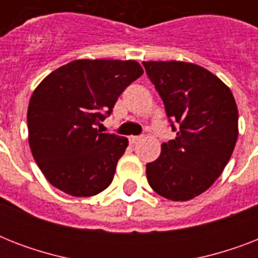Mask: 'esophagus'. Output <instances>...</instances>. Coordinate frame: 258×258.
I'll list each match as a JSON object with an SVG mask.
<instances>
[{"label": "esophagus", "instance_id": "1", "mask_svg": "<svg viewBox=\"0 0 258 258\" xmlns=\"http://www.w3.org/2000/svg\"><path fill=\"white\" fill-rule=\"evenodd\" d=\"M139 141H142V137H130V143L131 145H137Z\"/></svg>", "mask_w": 258, "mask_h": 258}]
</instances>
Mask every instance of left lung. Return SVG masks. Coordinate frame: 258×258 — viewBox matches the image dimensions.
I'll return each instance as SVG.
<instances>
[{"label": "left lung", "instance_id": "obj_1", "mask_svg": "<svg viewBox=\"0 0 258 258\" xmlns=\"http://www.w3.org/2000/svg\"><path fill=\"white\" fill-rule=\"evenodd\" d=\"M143 66L167 117L178 125L175 139L163 143L159 158L146 166L147 180L167 200H192L216 182L232 157L238 137L236 100L204 67L176 60Z\"/></svg>", "mask_w": 258, "mask_h": 258}]
</instances>
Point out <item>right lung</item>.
Wrapping results in <instances>:
<instances>
[{"label":"right lung","mask_w":258,"mask_h":258,"mask_svg":"<svg viewBox=\"0 0 258 258\" xmlns=\"http://www.w3.org/2000/svg\"><path fill=\"white\" fill-rule=\"evenodd\" d=\"M143 75L135 60L80 58L60 67L32 93L29 146L48 182L74 197L108 187L128 139L96 128L120 93Z\"/></svg>","instance_id":"add662e5"}]
</instances>
